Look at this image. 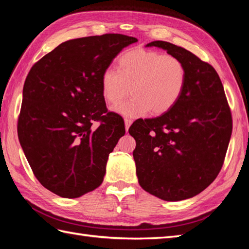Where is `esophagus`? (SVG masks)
Segmentation results:
<instances>
[{
    "mask_svg": "<svg viewBox=\"0 0 249 249\" xmlns=\"http://www.w3.org/2000/svg\"><path fill=\"white\" fill-rule=\"evenodd\" d=\"M124 122H125V129H126V131H128L130 125H131V122L133 121H131L130 119H125Z\"/></svg>",
    "mask_w": 249,
    "mask_h": 249,
    "instance_id": "34e87169",
    "label": "esophagus"
}]
</instances>
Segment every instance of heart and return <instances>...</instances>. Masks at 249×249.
Returning <instances> with one entry per match:
<instances>
[{"label": "heart", "mask_w": 249, "mask_h": 249, "mask_svg": "<svg viewBox=\"0 0 249 249\" xmlns=\"http://www.w3.org/2000/svg\"><path fill=\"white\" fill-rule=\"evenodd\" d=\"M119 71L107 68L102 75V94L115 105L129 92L133 95L116 105L113 111L127 118L151 112L160 115L171 110L186 86V68L181 60L155 50L135 48L125 51L118 61Z\"/></svg>", "instance_id": "b5f03b06"}]
</instances>
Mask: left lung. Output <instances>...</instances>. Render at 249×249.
I'll use <instances>...</instances> for the list:
<instances>
[{
  "mask_svg": "<svg viewBox=\"0 0 249 249\" xmlns=\"http://www.w3.org/2000/svg\"><path fill=\"white\" fill-rule=\"evenodd\" d=\"M157 47L186 68V86L168 112L137 120L129 134L136 140V173L145 192L166 201L200 194L218 176L232 133V118L223 83L209 63L167 41Z\"/></svg>",
  "mask_w": 249,
  "mask_h": 249,
  "instance_id": "1",
  "label": "left lung"
}]
</instances>
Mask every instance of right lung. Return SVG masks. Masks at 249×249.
<instances>
[{
  "label": "right lung",
  "instance_id": "1",
  "mask_svg": "<svg viewBox=\"0 0 249 249\" xmlns=\"http://www.w3.org/2000/svg\"><path fill=\"white\" fill-rule=\"evenodd\" d=\"M135 37L105 34L67 40L35 63L25 79L18 119L21 147L39 183L78 198L104 181L124 121L107 112L103 72ZM93 121H100L96 130Z\"/></svg>",
  "mask_w": 249,
  "mask_h": 249
}]
</instances>
